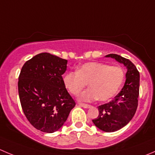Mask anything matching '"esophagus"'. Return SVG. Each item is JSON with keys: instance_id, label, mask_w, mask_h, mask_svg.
I'll return each instance as SVG.
<instances>
[{"instance_id": "1", "label": "esophagus", "mask_w": 155, "mask_h": 155, "mask_svg": "<svg viewBox=\"0 0 155 155\" xmlns=\"http://www.w3.org/2000/svg\"><path fill=\"white\" fill-rule=\"evenodd\" d=\"M79 106L85 108V109H88V108L91 107L90 105H88V104H79Z\"/></svg>"}]
</instances>
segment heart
<instances>
[{"instance_id":"obj_1","label":"heart","mask_w":155,"mask_h":155,"mask_svg":"<svg viewBox=\"0 0 155 155\" xmlns=\"http://www.w3.org/2000/svg\"><path fill=\"white\" fill-rule=\"evenodd\" d=\"M124 76V70L121 67L87 62L78 67L76 72H67L63 76V83L73 95L79 94L87 83L90 87L79 94L78 99L80 101L91 102L97 99L107 101L118 93Z\"/></svg>"}]
</instances>
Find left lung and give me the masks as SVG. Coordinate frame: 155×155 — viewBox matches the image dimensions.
I'll return each instance as SVG.
<instances>
[{"label":"left lung","instance_id":"obj_1","mask_svg":"<svg viewBox=\"0 0 155 155\" xmlns=\"http://www.w3.org/2000/svg\"><path fill=\"white\" fill-rule=\"evenodd\" d=\"M127 68L126 81L120 93L113 101L98 107L99 115L92 120L94 125L104 132H115L124 127L130 121L138 106L140 91V73L135 65L128 59L116 54H109Z\"/></svg>","mask_w":155,"mask_h":155}]
</instances>
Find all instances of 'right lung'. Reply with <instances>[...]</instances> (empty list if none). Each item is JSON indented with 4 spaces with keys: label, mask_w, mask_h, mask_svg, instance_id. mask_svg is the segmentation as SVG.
<instances>
[{
    "label": "right lung",
    "mask_w": 155,
    "mask_h": 155,
    "mask_svg": "<svg viewBox=\"0 0 155 155\" xmlns=\"http://www.w3.org/2000/svg\"><path fill=\"white\" fill-rule=\"evenodd\" d=\"M68 61L47 52L26 61L18 82L21 108L29 122L42 132L64 125L76 103L63 83Z\"/></svg>",
    "instance_id": "obj_1"
}]
</instances>
